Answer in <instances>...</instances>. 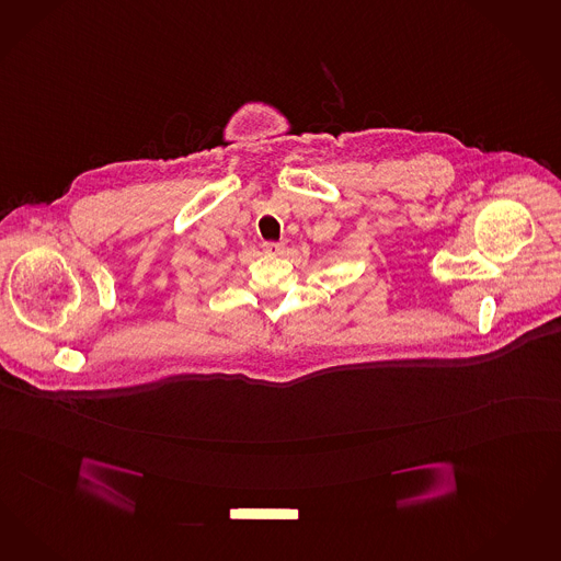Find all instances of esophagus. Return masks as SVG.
<instances>
[{"mask_svg": "<svg viewBox=\"0 0 561 561\" xmlns=\"http://www.w3.org/2000/svg\"><path fill=\"white\" fill-rule=\"evenodd\" d=\"M264 252L266 253H283V250H285V243H280V241H264Z\"/></svg>", "mask_w": 561, "mask_h": 561, "instance_id": "1", "label": "esophagus"}]
</instances>
